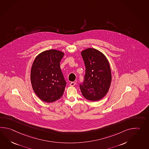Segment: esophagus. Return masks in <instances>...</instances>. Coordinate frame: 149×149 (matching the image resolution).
I'll list each match as a JSON object with an SVG mask.
<instances>
[{"instance_id": "1", "label": "esophagus", "mask_w": 149, "mask_h": 149, "mask_svg": "<svg viewBox=\"0 0 149 149\" xmlns=\"http://www.w3.org/2000/svg\"><path fill=\"white\" fill-rule=\"evenodd\" d=\"M75 84H76V82H72L70 83V86H74Z\"/></svg>"}]
</instances>
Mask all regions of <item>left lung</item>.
Listing matches in <instances>:
<instances>
[{
	"instance_id": "obj_1",
	"label": "left lung",
	"mask_w": 149,
	"mask_h": 149,
	"mask_svg": "<svg viewBox=\"0 0 149 149\" xmlns=\"http://www.w3.org/2000/svg\"><path fill=\"white\" fill-rule=\"evenodd\" d=\"M86 66L84 81L80 85L83 96L91 102L102 99L109 90L111 70L106 56L99 50L88 48L81 52Z\"/></svg>"
}]
</instances>
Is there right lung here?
Listing matches in <instances>:
<instances>
[{
    "mask_svg": "<svg viewBox=\"0 0 149 149\" xmlns=\"http://www.w3.org/2000/svg\"><path fill=\"white\" fill-rule=\"evenodd\" d=\"M64 54L59 50H46L38 54L33 63L30 72L32 88L44 102L52 103L63 96L66 82L60 63Z\"/></svg>",
    "mask_w": 149,
    "mask_h": 149,
    "instance_id": "1",
    "label": "right lung"
}]
</instances>
